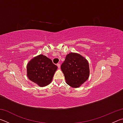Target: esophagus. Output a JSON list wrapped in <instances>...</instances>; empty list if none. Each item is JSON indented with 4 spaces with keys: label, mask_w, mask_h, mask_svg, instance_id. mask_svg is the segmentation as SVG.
<instances>
[{
    "label": "esophagus",
    "mask_w": 123,
    "mask_h": 123,
    "mask_svg": "<svg viewBox=\"0 0 123 123\" xmlns=\"http://www.w3.org/2000/svg\"><path fill=\"white\" fill-rule=\"evenodd\" d=\"M57 66L58 68H59V69H60V63H57Z\"/></svg>",
    "instance_id": "obj_1"
}]
</instances>
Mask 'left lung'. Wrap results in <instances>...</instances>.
Listing matches in <instances>:
<instances>
[{
  "instance_id": "1",
  "label": "left lung",
  "mask_w": 123,
  "mask_h": 123,
  "mask_svg": "<svg viewBox=\"0 0 123 123\" xmlns=\"http://www.w3.org/2000/svg\"><path fill=\"white\" fill-rule=\"evenodd\" d=\"M66 83L72 87L81 86L89 75V64L87 60L80 54L71 53L66 56L61 66Z\"/></svg>"
}]
</instances>
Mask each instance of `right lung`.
Returning <instances> with one entry per match:
<instances>
[{
	"instance_id": "add662e5",
	"label": "right lung",
	"mask_w": 123,
	"mask_h": 123,
	"mask_svg": "<svg viewBox=\"0 0 123 123\" xmlns=\"http://www.w3.org/2000/svg\"><path fill=\"white\" fill-rule=\"evenodd\" d=\"M57 69L56 65L45 56L39 55L27 64V76L29 80L41 87L48 85Z\"/></svg>"
}]
</instances>
